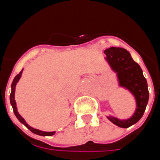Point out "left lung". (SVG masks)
I'll return each instance as SVG.
<instances>
[{
  "instance_id": "1",
  "label": "left lung",
  "mask_w": 160,
  "mask_h": 160,
  "mask_svg": "<svg viewBox=\"0 0 160 160\" xmlns=\"http://www.w3.org/2000/svg\"><path fill=\"white\" fill-rule=\"evenodd\" d=\"M106 60L118 77L119 86L128 90L136 101V109L131 118L118 119L107 116L111 122L119 128H128L139 121L143 115L149 99L148 82L139 65L133 60L127 49L111 47L104 51Z\"/></svg>"
}]
</instances>
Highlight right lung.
<instances>
[{
  "label": "right lung",
  "instance_id": "obj_1",
  "mask_svg": "<svg viewBox=\"0 0 160 160\" xmlns=\"http://www.w3.org/2000/svg\"><path fill=\"white\" fill-rule=\"evenodd\" d=\"M22 71H23V69H22V71L20 72V73H18L16 77L14 78L13 81H12V85H11L10 103H11V105H12V110H13L14 114H15V115H16V117L18 118V119L19 120L20 122H22V124H24V125H25V127H26V128H27L28 129H29V131H31V132L34 133V134H36V135H42V136H51V135H53L55 134V131H52V132H46V131H40V130L34 129V128H32V127H30V126L29 125V124H27V122H25V120L24 119V118H22L21 115H20L19 113H18V109H17L16 102H15V98H14V94H15V89H16V85H17V83L18 82V81H19V79L21 78V77H22Z\"/></svg>",
  "mask_w": 160,
  "mask_h": 160
}]
</instances>
